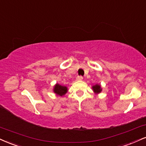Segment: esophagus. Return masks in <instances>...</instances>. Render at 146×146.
Instances as JSON below:
<instances>
[{"mask_svg": "<svg viewBox=\"0 0 146 146\" xmlns=\"http://www.w3.org/2000/svg\"><path fill=\"white\" fill-rule=\"evenodd\" d=\"M83 80V77L82 76H78V78H77V80L78 81H82Z\"/></svg>", "mask_w": 146, "mask_h": 146, "instance_id": "esophagus-1", "label": "esophagus"}]
</instances>
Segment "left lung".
I'll use <instances>...</instances> for the list:
<instances>
[{
  "label": "left lung",
  "instance_id": "obj_1",
  "mask_svg": "<svg viewBox=\"0 0 146 146\" xmlns=\"http://www.w3.org/2000/svg\"><path fill=\"white\" fill-rule=\"evenodd\" d=\"M92 88L93 92H94L96 94L101 93L102 91L101 86L99 84H95V85H93L92 86Z\"/></svg>",
  "mask_w": 146,
  "mask_h": 146
}]
</instances>
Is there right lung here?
<instances>
[{"label": "right lung", "instance_id": "add662e5", "mask_svg": "<svg viewBox=\"0 0 146 146\" xmlns=\"http://www.w3.org/2000/svg\"><path fill=\"white\" fill-rule=\"evenodd\" d=\"M53 91L57 96H62L67 92L68 88L67 87L65 86H62L60 85V84L57 83L54 85Z\"/></svg>", "mask_w": 146, "mask_h": 146}]
</instances>
